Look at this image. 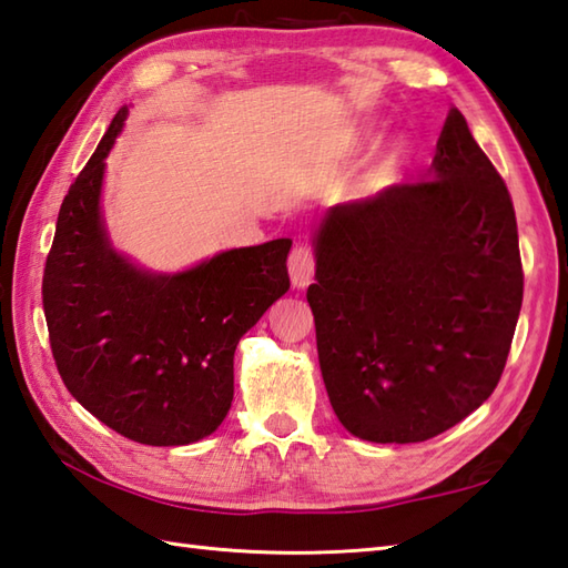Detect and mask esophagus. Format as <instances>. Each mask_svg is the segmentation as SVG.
Here are the masks:
<instances>
[{
    "mask_svg": "<svg viewBox=\"0 0 568 568\" xmlns=\"http://www.w3.org/2000/svg\"><path fill=\"white\" fill-rule=\"evenodd\" d=\"M315 251L312 246H295L291 258H287V268H291V277H293V285L295 287H305L310 285L312 275H315Z\"/></svg>",
    "mask_w": 568,
    "mask_h": 568,
    "instance_id": "34e87169",
    "label": "esophagus"
}]
</instances>
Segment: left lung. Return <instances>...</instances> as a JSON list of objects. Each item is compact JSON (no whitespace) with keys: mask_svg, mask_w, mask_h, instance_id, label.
<instances>
[{"mask_svg":"<svg viewBox=\"0 0 568 568\" xmlns=\"http://www.w3.org/2000/svg\"><path fill=\"white\" fill-rule=\"evenodd\" d=\"M315 277L322 378L356 437L425 442L488 400L525 273L510 192L456 106L425 175L332 210Z\"/></svg>","mask_w":568,"mask_h":568,"instance_id":"obj_1","label":"left lung"}]
</instances>
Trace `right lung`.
Wrapping results in <instances>:
<instances>
[{
	"instance_id": "1",
	"label": "right lung",
	"mask_w": 568,
	"mask_h": 568,
	"mask_svg": "<svg viewBox=\"0 0 568 568\" xmlns=\"http://www.w3.org/2000/svg\"><path fill=\"white\" fill-rule=\"evenodd\" d=\"M119 110L60 204L43 268L48 339L65 388L126 439L180 446L222 425L234 397V352L291 287V239L224 251L178 275L136 271L106 244L104 159Z\"/></svg>"
}]
</instances>
